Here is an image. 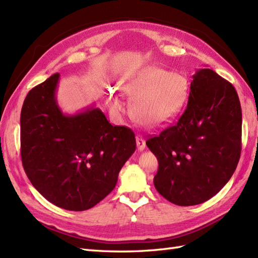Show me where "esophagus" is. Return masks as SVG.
<instances>
[{"label": "esophagus", "mask_w": 258, "mask_h": 258, "mask_svg": "<svg viewBox=\"0 0 258 258\" xmlns=\"http://www.w3.org/2000/svg\"><path fill=\"white\" fill-rule=\"evenodd\" d=\"M136 145H137V149L138 150H144L145 147H146V142L143 138L142 135H137L136 136Z\"/></svg>", "instance_id": "obj_1"}]
</instances>
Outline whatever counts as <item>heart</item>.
<instances>
[{"label":"heart","mask_w":258,"mask_h":258,"mask_svg":"<svg viewBox=\"0 0 258 258\" xmlns=\"http://www.w3.org/2000/svg\"><path fill=\"white\" fill-rule=\"evenodd\" d=\"M121 88L131 100L132 114L135 120L148 127L171 120L181 109L188 94L186 78L175 73L151 68L143 71L140 75L121 85ZM109 107L113 113L123 110L122 102L113 96H109Z\"/></svg>","instance_id":"obj_1"}]
</instances>
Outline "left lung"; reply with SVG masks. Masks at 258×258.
Returning a JSON list of instances; mask_svg holds the SVG:
<instances>
[{
    "mask_svg": "<svg viewBox=\"0 0 258 258\" xmlns=\"http://www.w3.org/2000/svg\"><path fill=\"white\" fill-rule=\"evenodd\" d=\"M242 110L233 85L198 70L182 115L146 145L158 159V193L179 206L215 196L234 173L241 155Z\"/></svg>",
    "mask_w": 258,
    "mask_h": 258,
    "instance_id": "left-lung-1",
    "label": "left lung"
}]
</instances>
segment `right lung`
<instances>
[{
  "instance_id": "obj_1",
  "label": "right lung",
  "mask_w": 258,
  "mask_h": 258,
  "mask_svg": "<svg viewBox=\"0 0 258 258\" xmlns=\"http://www.w3.org/2000/svg\"><path fill=\"white\" fill-rule=\"evenodd\" d=\"M60 74L32 88L21 113V156L34 187L55 206L94 207L116 185L136 149L134 132L111 125L98 108L65 115L55 89Z\"/></svg>"
}]
</instances>
